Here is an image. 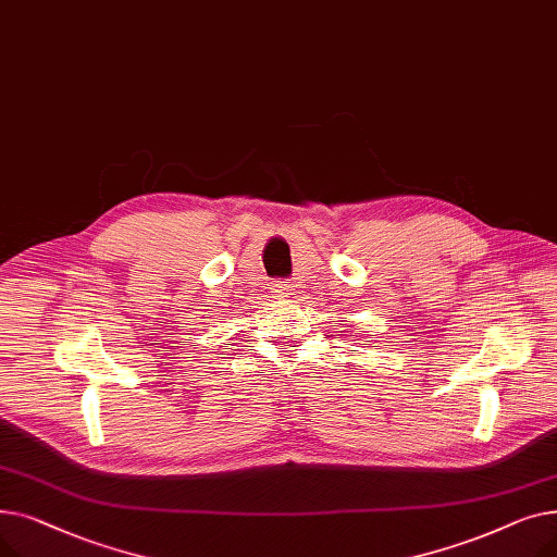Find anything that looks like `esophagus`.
Segmentation results:
<instances>
[{
	"label": "esophagus",
	"mask_w": 557,
	"mask_h": 557,
	"mask_svg": "<svg viewBox=\"0 0 557 557\" xmlns=\"http://www.w3.org/2000/svg\"><path fill=\"white\" fill-rule=\"evenodd\" d=\"M290 290H294V288H290V284L288 282H275L273 284V296L275 298H290Z\"/></svg>",
	"instance_id": "34e87169"
}]
</instances>
